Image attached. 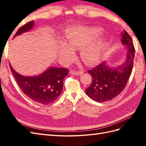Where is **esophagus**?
Returning <instances> with one entry per match:
<instances>
[{
    "instance_id": "1",
    "label": "esophagus",
    "mask_w": 146,
    "mask_h": 146,
    "mask_svg": "<svg viewBox=\"0 0 146 146\" xmlns=\"http://www.w3.org/2000/svg\"><path fill=\"white\" fill-rule=\"evenodd\" d=\"M83 73V71H75V70H70V73L71 75H80Z\"/></svg>"
}]
</instances>
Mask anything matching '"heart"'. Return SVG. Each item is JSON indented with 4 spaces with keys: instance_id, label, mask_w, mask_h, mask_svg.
Wrapping results in <instances>:
<instances>
[{
    "instance_id": "obj_1",
    "label": "heart",
    "mask_w": 146,
    "mask_h": 146,
    "mask_svg": "<svg viewBox=\"0 0 146 146\" xmlns=\"http://www.w3.org/2000/svg\"><path fill=\"white\" fill-rule=\"evenodd\" d=\"M102 33L101 29L95 27H73L66 35V43H61L58 48L60 57L69 62L74 57L73 50L81 48L80 55L88 64L100 60L106 50L107 43L103 38L95 39Z\"/></svg>"
}]
</instances>
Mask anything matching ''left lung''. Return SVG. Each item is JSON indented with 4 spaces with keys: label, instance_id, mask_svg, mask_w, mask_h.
<instances>
[{
    "label": "left lung",
    "instance_id": "obj_1",
    "mask_svg": "<svg viewBox=\"0 0 146 146\" xmlns=\"http://www.w3.org/2000/svg\"><path fill=\"white\" fill-rule=\"evenodd\" d=\"M122 36V42L127 50V57L123 63L116 68H111L102 62L97 66L88 70L92 77V82L85 92L90 98L96 102H104L117 97L125 88L131 75L135 48L127 33L123 31Z\"/></svg>",
    "mask_w": 146,
    "mask_h": 146
}]
</instances>
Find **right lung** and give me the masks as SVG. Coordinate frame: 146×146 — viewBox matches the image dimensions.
Instances as JSON below:
<instances>
[{
    "label": "right lung",
    "mask_w": 146,
    "mask_h": 146,
    "mask_svg": "<svg viewBox=\"0 0 146 146\" xmlns=\"http://www.w3.org/2000/svg\"><path fill=\"white\" fill-rule=\"evenodd\" d=\"M34 21L21 27L14 38L33 28ZM10 64V68L17 85L27 97L37 103L48 105L54 102L61 94L63 80L68 75L65 68L50 67L44 73L35 76H24L15 71Z\"/></svg>",
    "instance_id": "right-lung-1"
}]
</instances>
